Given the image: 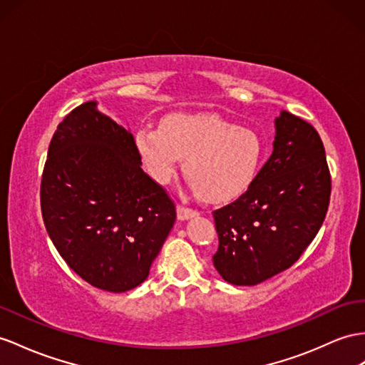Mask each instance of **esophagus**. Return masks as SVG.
Returning <instances> with one entry per match:
<instances>
[{
	"label": "esophagus",
	"instance_id": "1",
	"mask_svg": "<svg viewBox=\"0 0 365 365\" xmlns=\"http://www.w3.org/2000/svg\"><path fill=\"white\" fill-rule=\"evenodd\" d=\"M197 214H199V211L185 207V205H177V217H179V220H186L190 217L197 216Z\"/></svg>",
	"mask_w": 365,
	"mask_h": 365
}]
</instances>
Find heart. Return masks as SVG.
<instances>
[{
    "label": "heart",
    "instance_id": "1",
    "mask_svg": "<svg viewBox=\"0 0 365 365\" xmlns=\"http://www.w3.org/2000/svg\"><path fill=\"white\" fill-rule=\"evenodd\" d=\"M135 146L149 175L162 185L185 158V175L208 202H228L247 191L264 154L255 130L214 114H173L160 128L140 126Z\"/></svg>",
    "mask_w": 365,
    "mask_h": 365
}]
</instances>
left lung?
I'll return each instance as SVG.
<instances>
[{"label": "left lung", "instance_id": "left-lung-1", "mask_svg": "<svg viewBox=\"0 0 365 365\" xmlns=\"http://www.w3.org/2000/svg\"><path fill=\"white\" fill-rule=\"evenodd\" d=\"M274 149L248 190L212 211L219 274L256 285L292 267L316 237L330 203L331 177L317 130L287 110L276 118Z\"/></svg>", "mask_w": 365, "mask_h": 365}]
</instances>
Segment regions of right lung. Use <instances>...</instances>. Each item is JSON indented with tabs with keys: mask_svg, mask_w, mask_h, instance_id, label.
Masks as SVG:
<instances>
[{
	"mask_svg": "<svg viewBox=\"0 0 365 365\" xmlns=\"http://www.w3.org/2000/svg\"><path fill=\"white\" fill-rule=\"evenodd\" d=\"M71 110L51 140L41 214L64 262L92 287L140 285L175 222V205L142 170L134 135L97 110Z\"/></svg>",
	"mask_w": 365,
	"mask_h": 365,
	"instance_id": "add662e5",
	"label": "right lung"
}]
</instances>
